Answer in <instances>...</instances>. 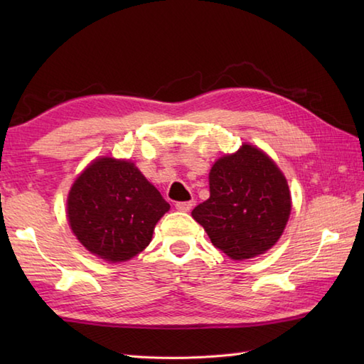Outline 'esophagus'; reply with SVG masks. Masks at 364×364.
I'll use <instances>...</instances> for the list:
<instances>
[{"label":"esophagus","mask_w":364,"mask_h":364,"mask_svg":"<svg viewBox=\"0 0 364 364\" xmlns=\"http://www.w3.org/2000/svg\"><path fill=\"white\" fill-rule=\"evenodd\" d=\"M192 206H194V203H192V202H178V203H175L176 210L183 211V213H189L192 210Z\"/></svg>","instance_id":"34e87169"}]
</instances>
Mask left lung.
<instances>
[{
    "mask_svg": "<svg viewBox=\"0 0 364 364\" xmlns=\"http://www.w3.org/2000/svg\"><path fill=\"white\" fill-rule=\"evenodd\" d=\"M291 213L286 178L266 153L242 145L210 172V198L192 211L214 247L233 259L264 253L282 236Z\"/></svg>",
    "mask_w": 364,
    "mask_h": 364,
    "instance_id": "8db88e82",
    "label": "left lung"
}]
</instances>
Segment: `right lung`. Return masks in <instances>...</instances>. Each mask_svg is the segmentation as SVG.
<instances>
[{
    "mask_svg": "<svg viewBox=\"0 0 364 364\" xmlns=\"http://www.w3.org/2000/svg\"><path fill=\"white\" fill-rule=\"evenodd\" d=\"M170 205L133 162L102 158L76 178L67 200L80 242L106 261H127L150 244Z\"/></svg>",
    "mask_w": 364,
    "mask_h": 364,
    "instance_id": "obj_1",
    "label": "right lung"
}]
</instances>
